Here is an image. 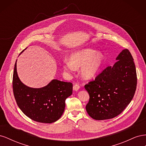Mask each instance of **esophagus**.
Masks as SVG:
<instances>
[{
	"label": "esophagus",
	"instance_id": "1",
	"mask_svg": "<svg viewBox=\"0 0 146 146\" xmlns=\"http://www.w3.org/2000/svg\"><path fill=\"white\" fill-rule=\"evenodd\" d=\"M79 89H80V86H79L78 84H75L73 86V90L77 91Z\"/></svg>",
	"mask_w": 146,
	"mask_h": 146
}]
</instances>
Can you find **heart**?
<instances>
[{"label": "heart", "instance_id": "1", "mask_svg": "<svg viewBox=\"0 0 146 146\" xmlns=\"http://www.w3.org/2000/svg\"><path fill=\"white\" fill-rule=\"evenodd\" d=\"M104 57L101 52L91 48H83L70 54L69 60H64L62 68L66 72H74L81 68L80 75L85 80L93 78L100 70Z\"/></svg>", "mask_w": 146, "mask_h": 146}]
</instances>
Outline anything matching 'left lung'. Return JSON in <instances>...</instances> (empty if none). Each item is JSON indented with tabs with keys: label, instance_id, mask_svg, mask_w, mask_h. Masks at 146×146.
Returning <instances> with one entry per match:
<instances>
[{
	"label": "left lung",
	"instance_id": "obj_1",
	"mask_svg": "<svg viewBox=\"0 0 146 146\" xmlns=\"http://www.w3.org/2000/svg\"><path fill=\"white\" fill-rule=\"evenodd\" d=\"M116 60L117 62L113 66H108L95 80L85 86L90 95L86 110L95 120H105L118 116L135 95L136 71L130 52L123 49Z\"/></svg>",
	"mask_w": 146,
	"mask_h": 146
}]
</instances>
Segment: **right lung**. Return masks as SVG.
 <instances>
[{
	"label": "right lung",
	"mask_w": 146,
	"mask_h": 146,
	"mask_svg": "<svg viewBox=\"0 0 146 146\" xmlns=\"http://www.w3.org/2000/svg\"><path fill=\"white\" fill-rule=\"evenodd\" d=\"M16 62L17 60L13 72V89L21 111L38 122L50 123L58 120L64 111L66 99L72 94V84L53 79L42 88L27 86L18 77Z\"/></svg>",
	"instance_id": "right-lung-1"
}]
</instances>
